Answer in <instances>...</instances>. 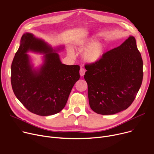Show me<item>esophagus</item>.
<instances>
[{"instance_id": "obj_1", "label": "esophagus", "mask_w": 154, "mask_h": 154, "mask_svg": "<svg viewBox=\"0 0 154 154\" xmlns=\"http://www.w3.org/2000/svg\"><path fill=\"white\" fill-rule=\"evenodd\" d=\"M85 74V70L83 68H80V76H83Z\"/></svg>"}]
</instances>
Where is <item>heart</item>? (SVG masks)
Masks as SVG:
<instances>
[{"label": "heart", "mask_w": 154, "mask_h": 154, "mask_svg": "<svg viewBox=\"0 0 154 154\" xmlns=\"http://www.w3.org/2000/svg\"><path fill=\"white\" fill-rule=\"evenodd\" d=\"M96 39V36H90L82 40L79 45V50H83L82 53V58L83 60L88 63H95L99 61L103 57L105 51V46L102 42H94ZM68 54L71 55H74L73 51L68 49Z\"/></svg>", "instance_id": "obj_1"}]
</instances>
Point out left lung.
<instances>
[{
	"label": "left lung",
	"mask_w": 154,
	"mask_h": 154,
	"mask_svg": "<svg viewBox=\"0 0 154 154\" xmlns=\"http://www.w3.org/2000/svg\"><path fill=\"white\" fill-rule=\"evenodd\" d=\"M143 63L133 36L103 54L95 63L86 64L85 80L91 108L97 114L114 115L132 103L140 88Z\"/></svg>",
	"instance_id": "obj_1"
}]
</instances>
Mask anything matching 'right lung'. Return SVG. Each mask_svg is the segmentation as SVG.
<instances>
[{"label":"right lung","instance_id":"obj_1","mask_svg":"<svg viewBox=\"0 0 154 154\" xmlns=\"http://www.w3.org/2000/svg\"><path fill=\"white\" fill-rule=\"evenodd\" d=\"M63 49H53L30 33L21 38L11 64V86L17 99L34 114L46 116L61 112L80 79L79 66L61 63L57 52ZM28 51L45 55L39 68H33Z\"/></svg>","mask_w":154,"mask_h":154}]
</instances>
